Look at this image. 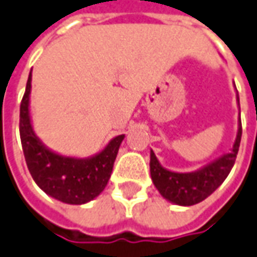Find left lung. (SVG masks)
Listing matches in <instances>:
<instances>
[{"mask_svg": "<svg viewBox=\"0 0 257 257\" xmlns=\"http://www.w3.org/2000/svg\"><path fill=\"white\" fill-rule=\"evenodd\" d=\"M239 105V95L236 94ZM242 136V123L238 119V134L233 146L228 153H224L208 165L202 166L198 170L190 173L172 172L160 165L155 152L151 151V176L152 181L158 191L167 201L176 205H194L205 200L224 180L228 177L231 169L235 165L236 155L239 151V143Z\"/></svg>", "mask_w": 257, "mask_h": 257, "instance_id": "left-lung-1", "label": "left lung"}]
</instances>
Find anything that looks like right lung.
<instances>
[{
    "mask_svg": "<svg viewBox=\"0 0 257 257\" xmlns=\"http://www.w3.org/2000/svg\"><path fill=\"white\" fill-rule=\"evenodd\" d=\"M31 81L32 70L19 111L21 142L31 176L46 194L59 201L73 205L90 202L105 188L125 135L115 136L102 151L90 158L63 156L50 151L33 131L29 109Z\"/></svg>",
    "mask_w": 257,
    "mask_h": 257,
    "instance_id": "add662e5",
    "label": "right lung"
}]
</instances>
